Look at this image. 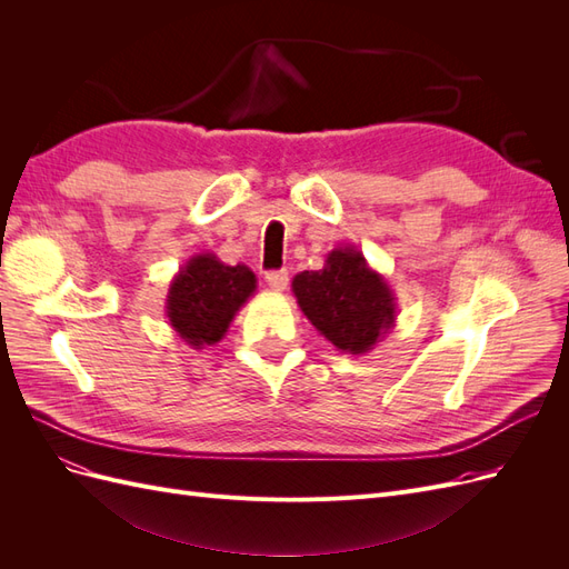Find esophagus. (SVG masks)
<instances>
[{
    "mask_svg": "<svg viewBox=\"0 0 569 569\" xmlns=\"http://www.w3.org/2000/svg\"><path fill=\"white\" fill-rule=\"evenodd\" d=\"M266 282L272 291H284L289 284V272L287 270H270V272H266Z\"/></svg>",
    "mask_w": 569,
    "mask_h": 569,
    "instance_id": "1",
    "label": "esophagus"
}]
</instances>
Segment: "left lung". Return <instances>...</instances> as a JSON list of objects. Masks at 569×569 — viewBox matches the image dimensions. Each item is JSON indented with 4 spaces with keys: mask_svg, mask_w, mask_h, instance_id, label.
I'll list each match as a JSON object with an SVG mask.
<instances>
[{
    "mask_svg": "<svg viewBox=\"0 0 569 569\" xmlns=\"http://www.w3.org/2000/svg\"><path fill=\"white\" fill-rule=\"evenodd\" d=\"M301 313L343 353L363 356L396 322V297L382 272L360 249L337 247L320 270H303L291 280Z\"/></svg>",
    "mask_w": 569,
    "mask_h": 569,
    "instance_id": "8db88e82",
    "label": "left lung"
}]
</instances>
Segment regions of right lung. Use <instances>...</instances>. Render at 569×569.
Masks as SVG:
<instances>
[{"instance_id": "obj_1", "label": "right lung", "mask_w": 569, "mask_h": 569, "mask_svg": "<svg viewBox=\"0 0 569 569\" xmlns=\"http://www.w3.org/2000/svg\"><path fill=\"white\" fill-rule=\"evenodd\" d=\"M256 291L244 263L228 266L211 251L197 253L176 272L166 297V318L192 349L213 347Z\"/></svg>"}]
</instances>
